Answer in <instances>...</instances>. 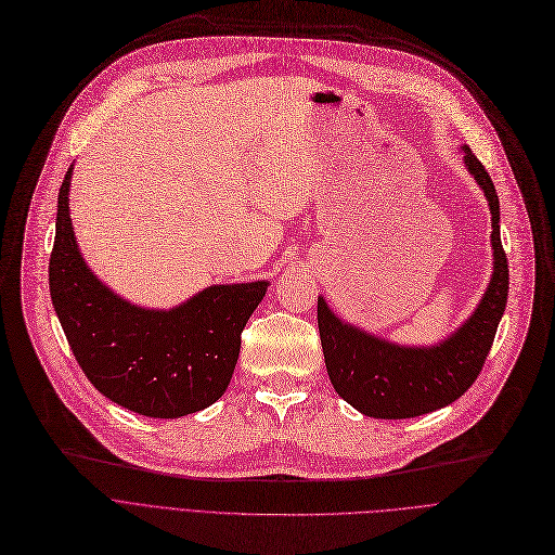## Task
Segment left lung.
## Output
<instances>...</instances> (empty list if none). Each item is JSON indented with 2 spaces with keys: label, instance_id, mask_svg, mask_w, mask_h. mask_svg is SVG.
I'll return each mask as SVG.
<instances>
[{
  "label": "left lung",
  "instance_id": "left-lung-1",
  "mask_svg": "<svg viewBox=\"0 0 555 555\" xmlns=\"http://www.w3.org/2000/svg\"><path fill=\"white\" fill-rule=\"evenodd\" d=\"M465 169L492 215V275L469 319L436 346H400L346 323L319 296V332L334 390L367 417L404 420L456 402L479 377L508 300V259L499 236V196L486 167L463 146Z\"/></svg>",
  "mask_w": 555,
  "mask_h": 555
}]
</instances>
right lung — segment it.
Returning a JSON list of instances; mask_svg holds the SVG:
<instances>
[{
  "label": "right lung",
  "mask_w": 555,
  "mask_h": 555,
  "mask_svg": "<svg viewBox=\"0 0 555 555\" xmlns=\"http://www.w3.org/2000/svg\"><path fill=\"white\" fill-rule=\"evenodd\" d=\"M72 169L59 192L49 294L81 371L105 398L146 417L173 420L215 404L269 282L212 284L171 309L124 300L78 250L69 219Z\"/></svg>",
  "instance_id": "1"
}]
</instances>
